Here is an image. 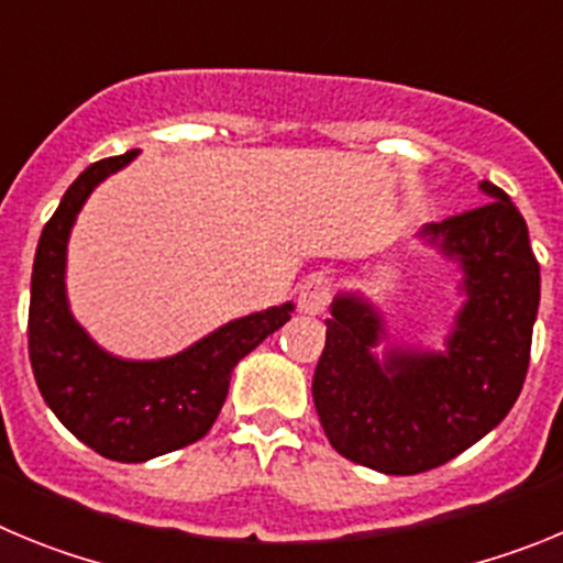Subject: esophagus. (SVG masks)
Wrapping results in <instances>:
<instances>
[{"mask_svg":"<svg viewBox=\"0 0 563 563\" xmlns=\"http://www.w3.org/2000/svg\"><path fill=\"white\" fill-rule=\"evenodd\" d=\"M332 278L324 273H316L298 287V310L307 312V316H321V312L330 307L332 301Z\"/></svg>","mask_w":563,"mask_h":563,"instance_id":"esophagus-1","label":"esophagus"}]
</instances>
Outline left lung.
Segmentation results:
<instances>
[{
  "label": "left lung",
  "instance_id": "left-lung-1",
  "mask_svg": "<svg viewBox=\"0 0 563 563\" xmlns=\"http://www.w3.org/2000/svg\"><path fill=\"white\" fill-rule=\"evenodd\" d=\"M494 200L422 228L465 267L467 301L445 355L395 350L377 363L380 318L341 296L312 375V400L332 449L391 476H411L460 456L514 409L530 366L541 276L527 222L494 183Z\"/></svg>",
  "mask_w": 563,
  "mask_h": 563
}]
</instances>
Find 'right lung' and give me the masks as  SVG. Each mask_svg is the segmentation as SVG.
Returning <instances> with one entry per match:
<instances>
[{"label": "right lung", "mask_w": 563, "mask_h": 563, "mask_svg": "<svg viewBox=\"0 0 563 563\" xmlns=\"http://www.w3.org/2000/svg\"><path fill=\"white\" fill-rule=\"evenodd\" d=\"M134 154L92 163L67 188L38 239L27 312L30 366L44 402L84 445L114 462H146L202 440L225 402L233 366L292 310L282 305L239 318L163 361H121L98 350L64 296L67 236L89 191Z\"/></svg>", "instance_id": "obj_1"}]
</instances>
